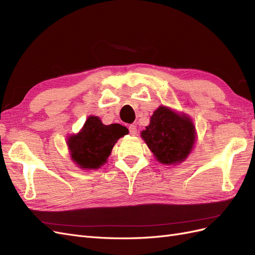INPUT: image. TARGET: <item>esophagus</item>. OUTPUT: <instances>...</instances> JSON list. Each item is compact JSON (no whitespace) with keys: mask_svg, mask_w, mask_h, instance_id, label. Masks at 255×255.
Masks as SVG:
<instances>
[{"mask_svg":"<svg viewBox=\"0 0 255 255\" xmlns=\"http://www.w3.org/2000/svg\"><path fill=\"white\" fill-rule=\"evenodd\" d=\"M128 130H129V134H130V135L135 136V135L137 134V128H136V126H134V125H130V126L128 127Z\"/></svg>","mask_w":255,"mask_h":255,"instance_id":"obj_1","label":"esophagus"}]
</instances>
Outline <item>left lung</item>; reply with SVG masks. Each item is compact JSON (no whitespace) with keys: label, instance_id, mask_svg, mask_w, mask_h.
<instances>
[{"label":"left lung","instance_id":"1","mask_svg":"<svg viewBox=\"0 0 255 255\" xmlns=\"http://www.w3.org/2000/svg\"><path fill=\"white\" fill-rule=\"evenodd\" d=\"M149 149L161 164H177L187 157L195 142V127L186 116L160 106L141 132Z\"/></svg>","mask_w":255,"mask_h":255}]
</instances>
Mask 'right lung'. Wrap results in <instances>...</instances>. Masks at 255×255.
I'll use <instances>...</instances> for the list:
<instances>
[{
  "mask_svg": "<svg viewBox=\"0 0 255 255\" xmlns=\"http://www.w3.org/2000/svg\"><path fill=\"white\" fill-rule=\"evenodd\" d=\"M128 133L126 127L117 123L104 126L98 117L90 116L81 132L69 137L71 158L81 168H100L109 157L115 143Z\"/></svg>",
  "mask_w": 255,
  "mask_h": 255,
  "instance_id": "1",
  "label": "right lung"
}]
</instances>
